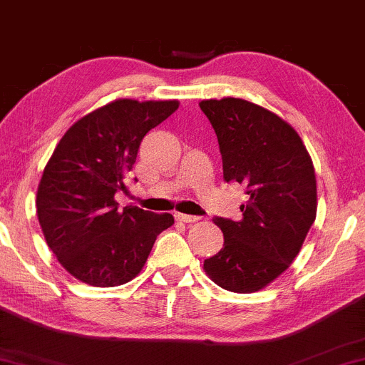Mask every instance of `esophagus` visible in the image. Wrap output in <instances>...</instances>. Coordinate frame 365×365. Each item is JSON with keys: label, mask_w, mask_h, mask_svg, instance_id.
Returning a JSON list of instances; mask_svg holds the SVG:
<instances>
[{"label": "esophagus", "mask_w": 365, "mask_h": 365, "mask_svg": "<svg viewBox=\"0 0 365 365\" xmlns=\"http://www.w3.org/2000/svg\"><path fill=\"white\" fill-rule=\"evenodd\" d=\"M178 221H182V223H195V221H199V216H192V215H183V212H177L175 215Z\"/></svg>", "instance_id": "1"}]
</instances>
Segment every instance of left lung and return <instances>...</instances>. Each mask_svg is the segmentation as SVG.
I'll return each mask as SVG.
<instances>
[{
  "label": "left lung",
  "mask_w": 365,
  "mask_h": 365,
  "mask_svg": "<svg viewBox=\"0 0 365 365\" xmlns=\"http://www.w3.org/2000/svg\"><path fill=\"white\" fill-rule=\"evenodd\" d=\"M211 121L225 182L244 183L242 220L215 217L223 249L204 261L217 287L252 293L290 267L316 220L312 159L299 133L266 108L238 98L199 103Z\"/></svg>",
  "instance_id": "1"
}]
</instances>
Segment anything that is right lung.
<instances>
[{
	"label": "right lung",
	"mask_w": 365,
	"mask_h": 365,
	"mask_svg": "<svg viewBox=\"0 0 365 365\" xmlns=\"http://www.w3.org/2000/svg\"><path fill=\"white\" fill-rule=\"evenodd\" d=\"M178 101L116 99L66 130L37 188L46 244L70 274L92 287H118L140 273L158 235L175 223L115 194L135 165L139 145Z\"/></svg>",
	"instance_id": "right-lung-1"
}]
</instances>
